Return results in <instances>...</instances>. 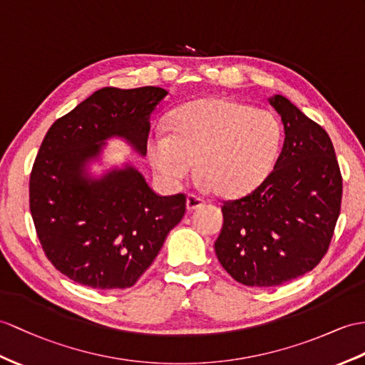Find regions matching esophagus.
I'll return each instance as SVG.
<instances>
[{
  "mask_svg": "<svg viewBox=\"0 0 365 365\" xmlns=\"http://www.w3.org/2000/svg\"><path fill=\"white\" fill-rule=\"evenodd\" d=\"M204 198H201L200 195H197V193H189L187 195V209L189 210H195V209H198V207H201V206H204Z\"/></svg>",
  "mask_w": 365,
  "mask_h": 365,
  "instance_id": "obj_1",
  "label": "esophagus"
}]
</instances>
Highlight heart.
Listing matches in <instances>:
<instances>
[{
    "instance_id": "heart-1",
    "label": "heart",
    "mask_w": 365,
    "mask_h": 365,
    "mask_svg": "<svg viewBox=\"0 0 365 365\" xmlns=\"http://www.w3.org/2000/svg\"><path fill=\"white\" fill-rule=\"evenodd\" d=\"M170 135L156 133L147 153L156 173L180 184L200 172L220 195L255 187L279 156L283 130L271 111L227 99H202L181 106L170 119Z\"/></svg>"
}]
</instances>
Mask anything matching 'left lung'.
Returning a JSON list of instances; mask_svg holds the SVG:
<instances>
[{
    "label": "left lung",
    "mask_w": 365,
    "mask_h": 365,
    "mask_svg": "<svg viewBox=\"0 0 365 365\" xmlns=\"http://www.w3.org/2000/svg\"><path fill=\"white\" fill-rule=\"evenodd\" d=\"M285 130L272 172L251 193L221 204L225 223L215 254L246 287H277L314 269L341 213L342 175L327 131L274 96Z\"/></svg>",
    "instance_id": "8db88e82"
}]
</instances>
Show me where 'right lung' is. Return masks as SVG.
Here are the masks:
<instances>
[{
	"label": "right lung",
	"mask_w": 365,
	"mask_h": 365,
	"mask_svg": "<svg viewBox=\"0 0 365 365\" xmlns=\"http://www.w3.org/2000/svg\"><path fill=\"white\" fill-rule=\"evenodd\" d=\"M167 96L156 86L102 88L61 115L44 136L29 180V207L48 260L80 285H135L185 212V195L161 197L136 168L88 180L83 167L105 139L147 153L150 114Z\"/></svg>",
	"instance_id": "add662e5"
}]
</instances>
